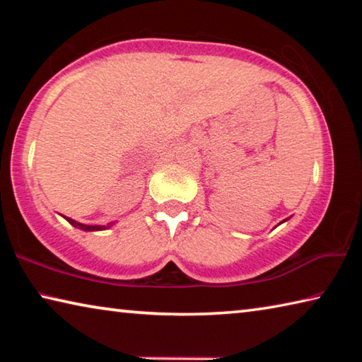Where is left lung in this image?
Wrapping results in <instances>:
<instances>
[{
	"instance_id": "1",
	"label": "left lung",
	"mask_w": 362,
	"mask_h": 362,
	"mask_svg": "<svg viewBox=\"0 0 362 362\" xmlns=\"http://www.w3.org/2000/svg\"><path fill=\"white\" fill-rule=\"evenodd\" d=\"M286 220H287V218H286ZM286 220H284V222H286Z\"/></svg>"
}]
</instances>
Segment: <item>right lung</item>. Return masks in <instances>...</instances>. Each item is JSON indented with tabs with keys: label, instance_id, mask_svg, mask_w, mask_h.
I'll list each match as a JSON object with an SVG mask.
<instances>
[{
	"label": "right lung",
	"instance_id": "obj_1",
	"mask_svg": "<svg viewBox=\"0 0 362 362\" xmlns=\"http://www.w3.org/2000/svg\"><path fill=\"white\" fill-rule=\"evenodd\" d=\"M64 218H65L66 222H69L70 225L75 226V228H79V230H83V231H102V230L110 228V226L113 225V223H108V225H84V223L76 222V220H73V218H70V217H64Z\"/></svg>",
	"mask_w": 362,
	"mask_h": 362
}]
</instances>
